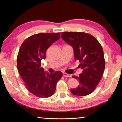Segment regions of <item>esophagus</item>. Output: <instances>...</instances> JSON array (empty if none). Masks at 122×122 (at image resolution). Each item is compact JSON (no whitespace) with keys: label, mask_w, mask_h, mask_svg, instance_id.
<instances>
[{"label":"esophagus","mask_w":122,"mask_h":122,"mask_svg":"<svg viewBox=\"0 0 122 122\" xmlns=\"http://www.w3.org/2000/svg\"><path fill=\"white\" fill-rule=\"evenodd\" d=\"M63 76H64V77H70L71 76V75H70V74H67L66 73H63Z\"/></svg>","instance_id":"34e87169"}]
</instances>
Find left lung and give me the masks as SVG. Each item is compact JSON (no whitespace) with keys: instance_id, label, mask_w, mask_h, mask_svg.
I'll return each mask as SVG.
<instances>
[{"instance_id":"1","label":"left lung","mask_w":122,"mask_h":122,"mask_svg":"<svg viewBox=\"0 0 122 122\" xmlns=\"http://www.w3.org/2000/svg\"><path fill=\"white\" fill-rule=\"evenodd\" d=\"M63 40L73 47L75 60L80 62L83 71L79 76H73L79 85L71 92L74 95L83 96L92 93L102 78L105 62L103 48L98 40L84 32L61 33Z\"/></svg>"}]
</instances>
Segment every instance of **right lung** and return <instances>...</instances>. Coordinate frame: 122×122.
Here are the masks:
<instances>
[{
  "instance_id": "right-lung-1",
  "label": "right lung",
  "mask_w": 122,
  "mask_h": 122,
  "mask_svg": "<svg viewBox=\"0 0 122 122\" xmlns=\"http://www.w3.org/2000/svg\"><path fill=\"white\" fill-rule=\"evenodd\" d=\"M60 38V33L34 34L24 41L19 51L17 67L20 76L29 92L39 97L52 96L57 82L62 76L61 71L49 74L41 67L47 49Z\"/></svg>"
}]
</instances>
